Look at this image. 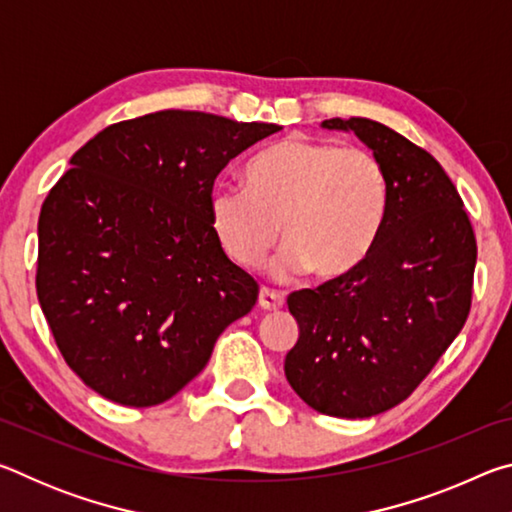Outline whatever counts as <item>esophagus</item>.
I'll return each instance as SVG.
<instances>
[{
	"label": "esophagus",
	"instance_id": "34e87169",
	"mask_svg": "<svg viewBox=\"0 0 512 512\" xmlns=\"http://www.w3.org/2000/svg\"><path fill=\"white\" fill-rule=\"evenodd\" d=\"M284 305V296L282 293H277L273 289H262L259 291V307H262L264 311H275L280 309Z\"/></svg>",
	"mask_w": 512,
	"mask_h": 512
}]
</instances>
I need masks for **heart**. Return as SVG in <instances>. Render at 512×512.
I'll list each match as a JSON object with an SVG mask.
<instances>
[{"label": "heart", "mask_w": 512, "mask_h": 512, "mask_svg": "<svg viewBox=\"0 0 512 512\" xmlns=\"http://www.w3.org/2000/svg\"><path fill=\"white\" fill-rule=\"evenodd\" d=\"M388 201L386 169L372 151L287 137L248 162L246 187L212 189L210 221L239 266H257L284 235L289 244L273 262L277 277L314 271L336 280L372 253Z\"/></svg>", "instance_id": "1"}]
</instances>
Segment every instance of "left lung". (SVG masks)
<instances>
[{"label":"left lung","mask_w":512,"mask_h":512,"mask_svg":"<svg viewBox=\"0 0 512 512\" xmlns=\"http://www.w3.org/2000/svg\"><path fill=\"white\" fill-rule=\"evenodd\" d=\"M323 126L352 131L372 149L391 201L357 271L287 298L300 336L284 375L318 413L370 418L404 402L463 329L476 239L463 198L431 153L372 119Z\"/></svg>","instance_id":"8db88e82"}]
</instances>
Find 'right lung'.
<instances>
[{
	"label": "right lung",
	"mask_w": 512,
	"mask_h": 512,
	"mask_svg": "<svg viewBox=\"0 0 512 512\" xmlns=\"http://www.w3.org/2000/svg\"><path fill=\"white\" fill-rule=\"evenodd\" d=\"M280 128L160 110L72 155L40 210L36 291L85 386L135 409L167 402L255 307L259 284L223 253L210 194L225 164Z\"/></svg>",
	"instance_id": "obj_1"
}]
</instances>
